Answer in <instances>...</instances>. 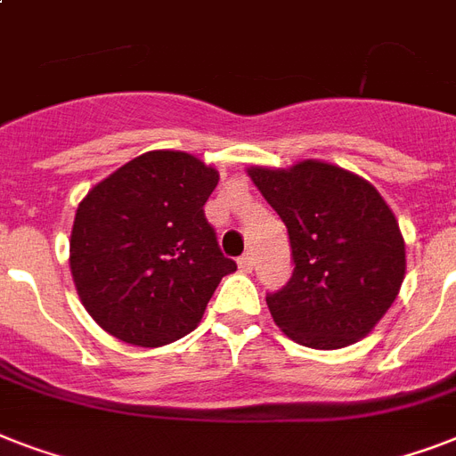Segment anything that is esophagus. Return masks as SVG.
Returning <instances> with one entry per match:
<instances>
[{
  "instance_id": "34e87169",
  "label": "esophagus",
  "mask_w": 456,
  "mask_h": 456,
  "mask_svg": "<svg viewBox=\"0 0 456 456\" xmlns=\"http://www.w3.org/2000/svg\"><path fill=\"white\" fill-rule=\"evenodd\" d=\"M239 270L241 272L253 270V256H250V253H243V256L239 257Z\"/></svg>"
}]
</instances>
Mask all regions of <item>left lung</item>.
Masks as SVG:
<instances>
[{"instance_id": "left-lung-1", "label": "left lung", "mask_w": 456, "mask_h": 456, "mask_svg": "<svg viewBox=\"0 0 456 456\" xmlns=\"http://www.w3.org/2000/svg\"><path fill=\"white\" fill-rule=\"evenodd\" d=\"M289 229L293 274L267 307L300 346L336 350L364 338L404 279V241L393 210L367 179L303 160L291 170L250 167Z\"/></svg>"}]
</instances>
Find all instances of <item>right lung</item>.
Returning <instances> with one entry per match:
<instances>
[{
	"label": "right lung",
	"mask_w": 456,
	"mask_h": 456,
	"mask_svg": "<svg viewBox=\"0 0 456 456\" xmlns=\"http://www.w3.org/2000/svg\"><path fill=\"white\" fill-rule=\"evenodd\" d=\"M217 179L189 153L149 151L85 196L70 272L103 331L158 347L199 326L220 279L236 270L203 210Z\"/></svg>",
	"instance_id": "obj_1"
}]
</instances>
